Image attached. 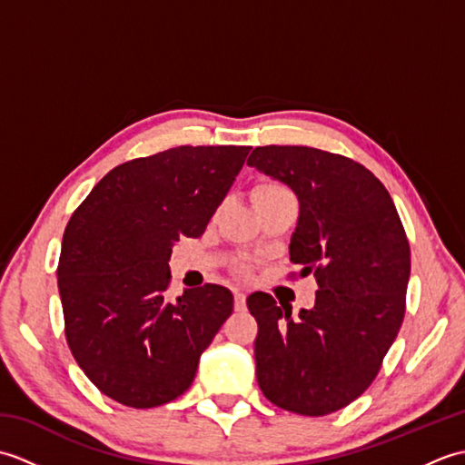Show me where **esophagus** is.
<instances>
[{
    "instance_id": "esophagus-1",
    "label": "esophagus",
    "mask_w": 465,
    "mask_h": 465,
    "mask_svg": "<svg viewBox=\"0 0 465 465\" xmlns=\"http://www.w3.org/2000/svg\"><path fill=\"white\" fill-rule=\"evenodd\" d=\"M233 305H235V312H243L245 310V293L235 290L233 293Z\"/></svg>"
}]
</instances>
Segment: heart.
<instances>
[{
  "label": "heart",
  "instance_id": "obj_1",
  "mask_svg": "<svg viewBox=\"0 0 465 465\" xmlns=\"http://www.w3.org/2000/svg\"><path fill=\"white\" fill-rule=\"evenodd\" d=\"M285 193H290V190L285 185H282L280 182H262L252 190V202L268 200V197L285 195Z\"/></svg>",
  "mask_w": 465,
  "mask_h": 465
}]
</instances>
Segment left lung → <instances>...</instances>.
Masks as SVG:
<instances>
[{
    "label": "left lung",
    "mask_w": 465,
    "mask_h": 465,
    "mask_svg": "<svg viewBox=\"0 0 465 465\" xmlns=\"http://www.w3.org/2000/svg\"><path fill=\"white\" fill-rule=\"evenodd\" d=\"M248 165L290 185L300 200L290 260L318 282L315 305L255 292V373L263 396L300 416L350 406L378 375L401 328L410 243L391 195L370 170L305 145L255 147Z\"/></svg>",
    "instance_id": "8db88e82"
}]
</instances>
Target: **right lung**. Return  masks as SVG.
Masks as SVG:
<instances>
[{"label": "right lung", "instance_id": "obj_1", "mask_svg": "<svg viewBox=\"0 0 465 465\" xmlns=\"http://www.w3.org/2000/svg\"><path fill=\"white\" fill-rule=\"evenodd\" d=\"M250 145H180L104 175L67 222L57 263L65 340L107 398L155 408L190 388L233 310L223 285L167 300L175 242L200 238Z\"/></svg>", "mask_w": 465, "mask_h": 465}]
</instances>
